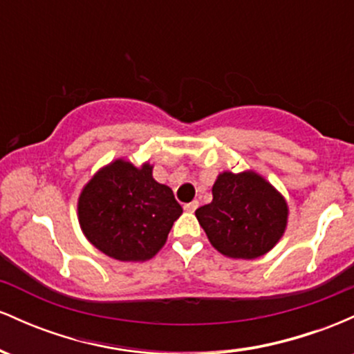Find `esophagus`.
<instances>
[{
  "label": "esophagus",
  "instance_id": "34e87169",
  "mask_svg": "<svg viewBox=\"0 0 354 354\" xmlns=\"http://www.w3.org/2000/svg\"><path fill=\"white\" fill-rule=\"evenodd\" d=\"M183 208H185V211H188V213H193V211L198 208V201H191V203H186V205L183 206Z\"/></svg>",
  "mask_w": 354,
  "mask_h": 354
}]
</instances>
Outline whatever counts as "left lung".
I'll list each match as a JSON object with an SVG mask.
<instances>
[{
	"instance_id": "8db88e82",
	"label": "left lung",
	"mask_w": 354,
	"mask_h": 354,
	"mask_svg": "<svg viewBox=\"0 0 354 354\" xmlns=\"http://www.w3.org/2000/svg\"><path fill=\"white\" fill-rule=\"evenodd\" d=\"M213 201L196 209L206 236L221 254L254 259L273 250L288 225V205L254 171H225L213 185Z\"/></svg>"
}]
</instances>
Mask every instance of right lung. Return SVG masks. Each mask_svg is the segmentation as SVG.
I'll return each mask as SVG.
<instances>
[{"label": "right lung", "instance_id": "1", "mask_svg": "<svg viewBox=\"0 0 354 354\" xmlns=\"http://www.w3.org/2000/svg\"><path fill=\"white\" fill-rule=\"evenodd\" d=\"M183 208L171 188L153 178L149 163L115 160L86 183L78 200L84 236L120 261H146L165 246Z\"/></svg>", "mask_w": 354, "mask_h": 354}]
</instances>
